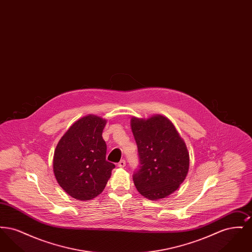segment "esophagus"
Segmentation results:
<instances>
[{"label": "esophagus", "mask_w": 252, "mask_h": 252, "mask_svg": "<svg viewBox=\"0 0 252 252\" xmlns=\"http://www.w3.org/2000/svg\"><path fill=\"white\" fill-rule=\"evenodd\" d=\"M118 166L119 167H125L126 166V160L125 159H121L120 161L118 162Z\"/></svg>", "instance_id": "obj_1"}]
</instances>
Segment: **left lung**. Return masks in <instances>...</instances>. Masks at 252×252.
I'll return each mask as SVG.
<instances>
[{
    "label": "left lung",
    "mask_w": 252,
    "mask_h": 252,
    "mask_svg": "<svg viewBox=\"0 0 252 252\" xmlns=\"http://www.w3.org/2000/svg\"><path fill=\"white\" fill-rule=\"evenodd\" d=\"M139 167L133 174L137 190L149 199L166 197L178 190L189 169V154L174 125L161 115L132 118Z\"/></svg>",
    "instance_id": "8db88e82"
}]
</instances>
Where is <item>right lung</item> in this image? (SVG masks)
<instances>
[{
	"instance_id": "1",
	"label": "right lung",
	"mask_w": 252,
	"mask_h": 252,
	"mask_svg": "<svg viewBox=\"0 0 252 252\" xmlns=\"http://www.w3.org/2000/svg\"><path fill=\"white\" fill-rule=\"evenodd\" d=\"M106 120L88 115L76 121L60 139L54 173L60 187L73 198L90 200L103 192L115 165L106 159L102 133Z\"/></svg>"
}]
</instances>
